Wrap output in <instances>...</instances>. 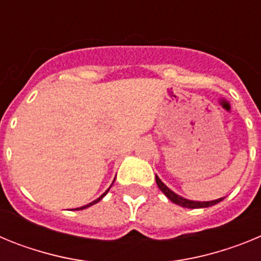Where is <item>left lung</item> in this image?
<instances>
[{
    "label": "left lung",
    "mask_w": 261,
    "mask_h": 261,
    "mask_svg": "<svg viewBox=\"0 0 261 261\" xmlns=\"http://www.w3.org/2000/svg\"><path fill=\"white\" fill-rule=\"evenodd\" d=\"M155 181L156 184H158L159 190L162 191L163 193H165L166 196H167L168 199L171 200L174 204L176 205H180V206H183V208H190V209H197V208H208V206H212V205H216L218 204L220 201H222L223 197H221V199L218 200H213V201H191V200H187V199H183V197H180V196H177L176 193L172 192L170 188H167V187L165 186V184L161 181V179H159L158 176H155Z\"/></svg>",
    "instance_id": "8db88e82"
}]
</instances>
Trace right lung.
I'll return each instance as SVG.
<instances>
[{"mask_svg":"<svg viewBox=\"0 0 261 261\" xmlns=\"http://www.w3.org/2000/svg\"><path fill=\"white\" fill-rule=\"evenodd\" d=\"M108 191H110V188H108V190H107V191H106V192H105V193H103V195H102V196H100V197H99V199H96V200H95V201H93V202H90V204L85 205V206H81V208H77V209H75V211H81V209L89 208V206H91V205L96 204V202H98V201H100V200H102V199H103V197H105V196H106V195H107V192H108Z\"/></svg>","mask_w":261,"mask_h":261,"instance_id":"add662e5","label":"right lung"}]
</instances>
